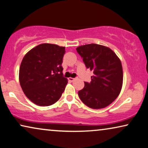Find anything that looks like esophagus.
I'll return each instance as SVG.
<instances>
[{"instance_id":"1","label":"esophagus","mask_w":148,"mask_h":148,"mask_svg":"<svg viewBox=\"0 0 148 148\" xmlns=\"http://www.w3.org/2000/svg\"><path fill=\"white\" fill-rule=\"evenodd\" d=\"M75 79L76 78H71V77H70V78H68V80H69L70 82H73L74 80H75Z\"/></svg>"}]
</instances>
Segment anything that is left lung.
Masks as SVG:
<instances>
[{"mask_svg":"<svg viewBox=\"0 0 148 148\" xmlns=\"http://www.w3.org/2000/svg\"><path fill=\"white\" fill-rule=\"evenodd\" d=\"M77 52L86 66L93 71L90 83L78 92L80 99L90 108L101 109L117 98L122 90L123 70L120 58L106 46L89 44L78 46Z\"/></svg>","mask_w":148,"mask_h":148,"instance_id":"8db88e82","label":"left lung"}]
</instances>
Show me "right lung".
I'll list each match as a JSON object with an SVG mask.
<instances>
[{"mask_svg":"<svg viewBox=\"0 0 148 148\" xmlns=\"http://www.w3.org/2000/svg\"><path fill=\"white\" fill-rule=\"evenodd\" d=\"M65 52V47L45 43L24 56L19 69L20 84L35 104L48 106L60 98L68 83L62 66Z\"/></svg>","mask_w":148,"mask_h":148,"instance_id":"obj_1","label":"right lung"}]
</instances>
